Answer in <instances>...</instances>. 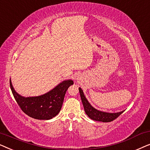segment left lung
<instances>
[{
  "instance_id": "left-lung-1",
  "label": "left lung",
  "mask_w": 150,
  "mask_h": 150,
  "mask_svg": "<svg viewBox=\"0 0 150 150\" xmlns=\"http://www.w3.org/2000/svg\"><path fill=\"white\" fill-rule=\"evenodd\" d=\"M79 92L86 114L91 120L95 121H99V122H110L115 120L121 114L124 112V111H122L116 112V113H109V112H102L96 110L93 106H91V104L87 101V100L86 99L85 96H84L83 90L81 88H79Z\"/></svg>"
}]
</instances>
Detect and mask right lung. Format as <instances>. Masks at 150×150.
<instances>
[{
	"instance_id": "1",
	"label": "right lung",
	"mask_w": 150,
	"mask_h": 150,
	"mask_svg": "<svg viewBox=\"0 0 150 150\" xmlns=\"http://www.w3.org/2000/svg\"><path fill=\"white\" fill-rule=\"evenodd\" d=\"M12 93L21 110L30 117L37 120H50L60 112L67 89L73 85L71 80L64 81L50 91L36 97L24 98L15 91L9 81Z\"/></svg>"
}]
</instances>
